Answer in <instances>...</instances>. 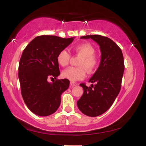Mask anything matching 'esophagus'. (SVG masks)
Wrapping results in <instances>:
<instances>
[{"mask_svg":"<svg viewBox=\"0 0 146 146\" xmlns=\"http://www.w3.org/2000/svg\"><path fill=\"white\" fill-rule=\"evenodd\" d=\"M70 85H71V87H73L75 86V85H77V83L75 82H73V81H71V82H70Z\"/></svg>","mask_w":146,"mask_h":146,"instance_id":"esophagus-1","label":"esophagus"}]
</instances>
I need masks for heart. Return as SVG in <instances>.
<instances>
[{
    "label": "heart",
    "instance_id": "heart-1",
    "mask_svg": "<svg viewBox=\"0 0 146 146\" xmlns=\"http://www.w3.org/2000/svg\"><path fill=\"white\" fill-rule=\"evenodd\" d=\"M74 50L77 55L81 56L78 62L79 67H70L62 72V76L71 81H76L84 78L86 70L88 73L96 71L98 65V61L95 54V49L89 43H82L75 46ZM71 55L67 50L64 49L57 55V61L60 65L65 67L69 63Z\"/></svg>",
    "mask_w": 146,
    "mask_h": 146
}]
</instances>
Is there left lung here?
<instances>
[{"instance_id": "1", "label": "left lung", "mask_w": 146, "mask_h": 146, "mask_svg": "<svg viewBox=\"0 0 146 146\" xmlns=\"http://www.w3.org/2000/svg\"><path fill=\"white\" fill-rule=\"evenodd\" d=\"M81 38H91L96 41L102 53L100 65L89 81L95 84L87 87L81 83L84 91L77 103L83 114L96 117L109 110L119 94L125 68L123 56L119 46L106 36L95 35Z\"/></svg>"}]
</instances>
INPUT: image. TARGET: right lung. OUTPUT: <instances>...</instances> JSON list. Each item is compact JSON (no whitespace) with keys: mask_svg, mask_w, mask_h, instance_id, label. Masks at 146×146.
<instances>
[{"mask_svg":"<svg viewBox=\"0 0 146 146\" xmlns=\"http://www.w3.org/2000/svg\"><path fill=\"white\" fill-rule=\"evenodd\" d=\"M74 37L36 36L26 46L19 66L21 94L27 108L39 116L55 113L61 104L62 93L69 86L67 79H57L60 75L57 55L73 42ZM56 79L49 83V78Z\"/></svg>","mask_w":146,"mask_h":146,"instance_id":"right-lung-1","label":"right lung"}]
</instances>
